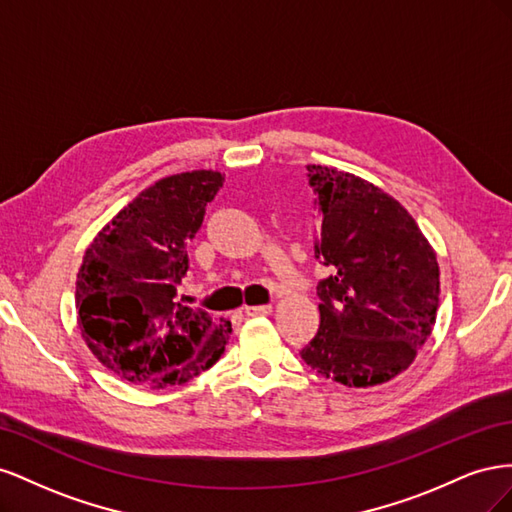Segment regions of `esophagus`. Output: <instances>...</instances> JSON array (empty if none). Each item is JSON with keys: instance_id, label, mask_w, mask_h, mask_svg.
I'll return each instance as SVG.
<instances>
[{"instance_id": "obj_1", "label": "esophagus", "mask_w": 512, "mask_h": 512, "mask_svg": "<svg viewBox=\"0 0 512 512\" xmlns=\"http://www.w3.org/2000/svg\"><path fill=\"white\" fill-rule=\"evenodd\" d=\"M247 316H267L271 314V305H250V307H243Z\"/></svg>"}]
</instances>
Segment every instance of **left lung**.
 <instances>
[{"label":"left lung","mask_w":512,"mask_h":512,"mask_svg":"<svg viewBox=\"0 0 512 512\" xmlns=\"http://www.w3.org/2000/svg\"><path fill=\"white\" fill-rule=\"evenodd\" d=\"M320 329L299 354L322 378L374 386L414 361L440 303L436 254L395 198L344 170L309 164Z\"/></svg>","instance_id":"obj_1"}]
</instances>
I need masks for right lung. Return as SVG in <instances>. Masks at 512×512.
<instances>
[{
	"label": "right lung",
	"mask_w": 512,
	"mask_h": 512,
	"mask_svg": "<svg viewBox=\"0 0 512 512\" xmlns=\"http://www.w3.org/2000/svg\"><path fill=\"white\" fill-rule=\"evenodd\" d=\"M224 185L218 170L160 179L87 247L76 277L85 344L119 378L151 389L183 384L220 359L230 322L179 301L188 243Z\"/></svg>",
	"instance_id": "add662e5"
}]
</instances>
